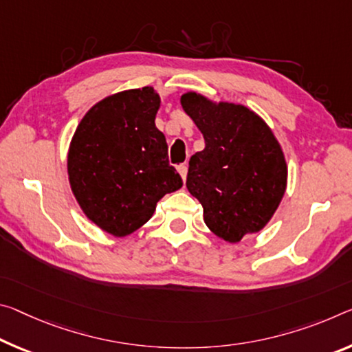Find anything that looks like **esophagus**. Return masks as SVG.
Listing matches in <instances>:
<instances>
[{"instance_id": "obj_1", "label": "esophagus", "mask_w": 352, "mask_h": 352, "mask_svg": "<svg viewBox=\"0 0 352 352\" xmlns=\"http://www.w3.org/2000/svg\"><path fill=\"white\" fill-rule=\"evenodd\" d=\"M177 169H178V172H180V175H182L183 180H185L186 175H188V166L186 164H180V166H177Z\"/></svg>"}]
</instances>
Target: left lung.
Returning a JSON list of instances; mask_svg holds the SVG:
<instances>
[{
    "label": "left lung",
    "mask_w": 352,
    "mask_h": 352,
    "mask_svg": "<svg viewBox=\"0 0 352 352\" xmlns=\"http://www.w3.org/2000/svg\"><path fill=\"white\" fill-rule=\"evenodd\" d=\"M182 106L199 126L205 148L189 160L188 191L204 206L211 232L228 243L263 228L287 188V163L277 139L246 106L211 103L196 92Z\"/></svg>",
    "instance_id": "obj_1"
}]
</instances>
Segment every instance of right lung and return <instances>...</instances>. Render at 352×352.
I'll return each instance as SVG.
<instances>
[{"mask_svg": "<svg viewBox=\"0 0 352 352\" xmlns=\"http://www.w3.org/2000/svg\"><path fill=\"white\" fill-rule=\"evenodd\" d=\"M158 108L153 87L114 94L87 111L72 139V191L89 219L114 236L138 230L161 197L183 186L155 126Z\"/></svg>", "mask_w": 352, "mask_h": 352, "instance_id": "add662e5", "label": "right lung"}]
</instances>
